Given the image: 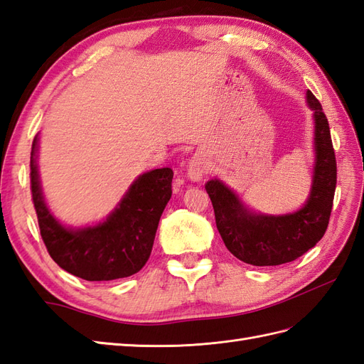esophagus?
Returning a JSON list of instances; mask_svg holds the SVG:
<instances>
[{
	"label": "esophagus",
	"instance_id": "34e87169",
	"mask_svg": "<svg viewBox=\"0 0 364 364\" xmlns=\"http://www.w3.org/2000/svg\"><path fill=\"white\" fill-rule=\"evenodd\" d=\"M204 172H206V167H204V163L200 160L198 156L192 158V160L189 161V169H188L189 178L193 180V181H198V180L203 178Z\"/></svg>",
	"mask_w": 364,
	"mask_h": 364
}]
</instances>
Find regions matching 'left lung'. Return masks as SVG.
<instances>
[{
	"label": "left lung",
	"mask_w": 364,
	"mask_h": 364,
	"mask_svg": "<svg viewBox=\"0 0 364 364\" xmlns=\"http://www.w3.org/2000/svg\"><path fill=\"white\" fill-rule=\"evenodd\" d=\"M307 102L315 118L316 163L311 197L304 208L283 217L255 215L221 181L210 180L206 184L223 241L232 255L247 264L291 263L318 243L328 229L337 186V160L328 118L311 90Z\"/></svg>",
	"instance_id": "left-lung-1"
}]
</instances>
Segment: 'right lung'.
<instances>
[{
  "mask_svg": "<svg viewBox=\"0 0 364 364\" xmlns=\"http://www.w3.org/2000/svg\"><path fill=\"white\" fill-rule=\"evenodd\" d=\"M31 152V192L40 234L49 255L64 271L87 282H110L136 274L152 252L158 223L172 195L169 167L143 173L112 215L95 228L69 230L46 208Z\"/></svg>",
  "mask_w": 364,
  "mask_h": 364,
  "instance_id": "right-lung-1",
  "label": "right lung"
}]
</instances>
